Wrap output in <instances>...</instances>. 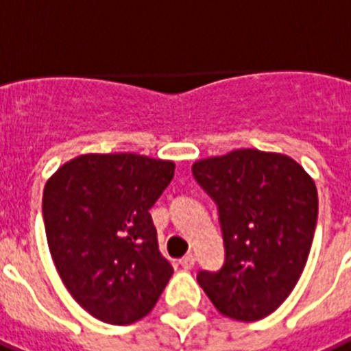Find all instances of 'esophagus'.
Instances as JSON below:
<instances>
[{
    "mask_svg": "<svg viewBox=\"0 0 351 351\" xmlns=\"http://www.w3.org/2000/svg\"><path fill=\"white\" fill-rule=\"evenodd\" d=\"M181 267L183 269H192L195 265V256L194 254H186V256L181 258Z\"/></svg>",
    "mask_w": 351,
    "mask_h": 351,
    "instance_id": "esophagus-1",
    "label": "esophagus"
}]
</instances>
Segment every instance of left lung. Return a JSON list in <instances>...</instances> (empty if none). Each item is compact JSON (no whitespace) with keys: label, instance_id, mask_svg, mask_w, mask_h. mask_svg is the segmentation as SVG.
I'll use <instances>...</instances> for the list:
<instances>
[{"label":"left lung","instance_id":"1","mask_svg":"<svg viewBox=\"0 0 351 351\" xmlns=\"http://www.w3.org/2000/svg\"><path fill=\"white\" fill-rule=\"evenodd\" d=\"M192 173L218 206L225 245L221 269L199 271V286L225 317H267L308 262L319 216L313 179L291 157L249 148L194 162Z\"/></svg>","mask_w":351,"mask_h":351}]
</instances>
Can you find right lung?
Segmentation results:
<instances>
[{"label": "right lung", "instance_id": "right-lung-1", "mask_svg": "<svg viewBox=\"0 0 351 351\" xmlns=\"http://www.w3.org/2000/svg\"><path fill=\"white\" fill-rule=\"evenodd\" d=\"M176 165L137 154H88L65 162L43 190L53 262L95 319L132 324L150 313L173 267L157 243L150 208Z\"/></svg>", "mask_w": 351, "mask_h": 351}]
</instances>
